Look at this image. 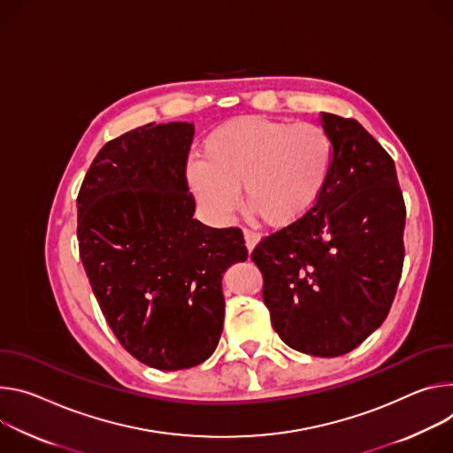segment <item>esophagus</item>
I'll list each match as a JSON object with an SVG mask.
<instances>
[{
    "label": "esophagus",
    "instance_id": "1",
    "mask_svg": "<svg viewBox=\"0 0 453 453\" xmlns=\"http://www.w3.org/2000/svg\"><path fill=\"white\" fill-rule=\"evenodd\" d=\"M242 234H244V241H246L248 252H252V250L256 248V244H257L259 239H261V234L256 232V230H250V228H244Z\"/></svg>",
    "mask_w": 453,
    "mask_h": 453
}]
</instances>
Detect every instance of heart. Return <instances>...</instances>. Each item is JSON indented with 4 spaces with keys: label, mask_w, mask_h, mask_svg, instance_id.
<instances>
[{
    "label": "heart",
    "mask_w": 453,
    "mask_h": 453,
    "mask_svg": "<svg viewBox=\"0 0 453 453\" xmlns=\"http://www.w3.org/2000/svg\"><path fill=\"white\" fill-rule=\"evenodd\" d=\"M331 158L333 145L320 126L244 117L209 134L203 162H192L187 178L214 219H226L237 209V187H242L250 209L279 226L317 205Z\"/></svg>",
    "instance_id": "b5f03b06"
}]
</instances>
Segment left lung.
Wrapping results in <instances>:
<instances>
[{"label":"left lung","instance_id":"8db88e82","mask_svg":"<svg viewBox=\"0 0 453 453\" xmlns=\"http://www.w3.org/2000/svg\"><path fill=\"white\" fill-rule=\"evenodd\" d=\"M333 145L317 205L252 252L263 298L286 345L340 357L387 319L405 259V201L394 160L355 119L322 113Z\"/></svg>","mask_w":453,"mask_h":453}]
</instances>
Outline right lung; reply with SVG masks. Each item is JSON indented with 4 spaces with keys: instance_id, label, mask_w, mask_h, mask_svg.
<instances>
[{
    "instance_id": "right-lung-1",
    "label": "right lung",
    "mask_w": 453,
    "mask_h": 453,
    "mask_svg": "<svg viewBox=\"0 0 453 453\" xmlns=\"http://www.w3.org/2000/svg\"><path fill=\"white\" fill-rule=\"evenodd\" d=\"M194 124H147L98 150L77 196L79 254L122 347L160 371L188 369L218 347L223 273L242 232L194 219L185 165Z\"/></svg>"
}]
</instances>
